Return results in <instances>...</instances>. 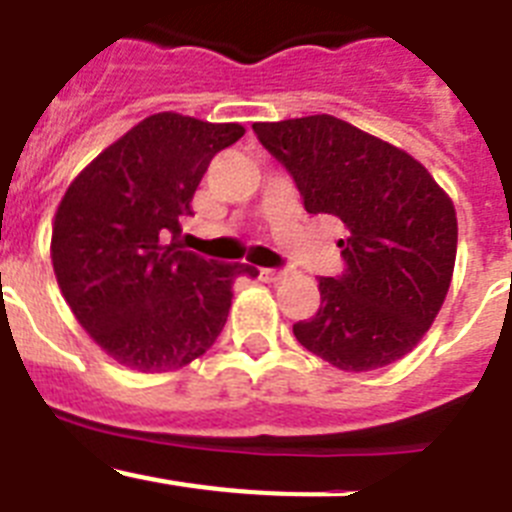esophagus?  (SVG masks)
<instances>
[{"mask_svg": "<svg viewBox=\"0 0 512 512\" xmlns=\"http://www.w3.org/2000/svg\"><path fill=\"white\" fill-rule=\"evenodd\" d=\"M282 277H284V271H279V269H261V279H264V282H269V284L279 282Z\"/></svg>", "mask_w": 512, "mask_h": 512, "instance_id": "obj_1", "label": "esophagus"}]
</instances>
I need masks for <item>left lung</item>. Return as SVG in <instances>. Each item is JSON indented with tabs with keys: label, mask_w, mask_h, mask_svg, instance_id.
<instances>
[{
	"label": "left lung",
	"mask_w": 512,
	"mask_h": 512,
	"mask_svg": "<svg viewBox=\"0 0 512 512\" xmlns=\"http://www.w3.org/2000/svg\"><path fill=\"white\" fill-rule=\"evenodd\" d=\"M287 166L310 215L348 235L343 277L318 282L320 307L295 338L343 372H372L410 354L451 287L456 210L410 153L333 115L253 122Z\"/></svg>",
	"instance_id": "8db88e82"
}]
</instances>
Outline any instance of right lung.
<instances>
[{"mask_svg":"<svg viewBox=\"0 0 512 512\" xmlns=\"http://www.w3.org/2000/svg\"><path fill=\"white\" fill-rule=\"evenodd\" d=\"M238 122L158 112L104 148L53 217L51 261L89 338L140 374L176 372L217 341L246 264L182 251V215L212 156L243 138Z\"/></svg>","mask_w":512,"mask_h":512,"instance_id":"obj_1","label":"right lung"}]
</instances>
